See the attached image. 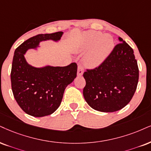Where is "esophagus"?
Here are the masks:
<instances>
[{"mask_svg":"<svg viewBox=\"0 0 151 151\" xmlns=\"http://www.w3.org/2000/svg\"><path fill=\"white\" fill-rule=\"evenodd\" d=\"M83 72H84V68L81 65H79L78 66V76H81L83 74Z\"/></svg>","mask_w":151,"mask_h":151,"instance_id":"esophagus-1","label":"esophagus"}]
</instances>
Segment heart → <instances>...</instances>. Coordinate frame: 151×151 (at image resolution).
Listing matches in <instances>:
<instances>
[{
  "mask_svg": "<svg viewBox=\"0 0 151 151\" xmlns=\"http://www.w3.org/2000/svg\"><path fill=\"white\" fill-rule=\"evenodd\" d=\"M113 45L114 42L111 35L96 31L85 33L80 47L82 51L90 49L85 57V65L90 68L99 66L111 54Z\"/></svg>",
  "mask_w": 151,
  "mask_h": 151,
  "instance_id": "1",
  "label": "heart"
}]
</instances>
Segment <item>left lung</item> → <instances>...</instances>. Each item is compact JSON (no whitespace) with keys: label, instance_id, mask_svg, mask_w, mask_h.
I'll return each instance as SVG.
<instances>
[{"label":"left lung","instance_id":"obj_1","mask_svg":"<svg viewBox=\"0 0 151 151\" xmlns=\"http://www.w3.org/2000/svg\"><path fill=\"white\" fill-rule=\"evenodd\" d=\"M106 59L97 68L83 73V96L88 105L100 112L111 113L129 104L137 90L139 68L134 50L118 37Z\"/></svg>","mask_w":151,"mask_h":151}]
</instances>
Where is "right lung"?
I'll use <instances>...</instances> for the list:
<instances>
[{"mask_svg": "<svg viewBox=\"0 0 151 151\" xmlns=\"http://www.w3.org/2000/svg\"><path fill=\"white\" fill-rule=\"evenodd\" d=\"M64 32L38 34L20 45L14 51L11 70L13 95L20 108L33 117L52 114L60 106L66 87L77 76V64L66 66L29 64L24 55L29 50H38L40 42L60 40Z\"/></svg>", "mask_w": 151, "mask_h": 151, "instance_id": "right-lung-1", "label": "right lung"}]
</instances>
